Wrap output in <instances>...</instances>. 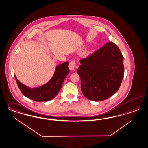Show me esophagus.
I'll use <instances>...</instances> for the list:
<instances>
[{
    "instance_id": "1",
    "label": "esophagus",
    "mask_w": 148,
    "mask_h": 148,
    "mask_svg": "<svg viewBox=\"0 0 148 148\" xmlns=\"http://www.w3.org/2000/svg\"><path fill=\"white\" fill-rule=\"evenodd\" d=\"M76 65V62L75 61H71L70 62L69 64V68L70 70H73L75 69V67Z\"/></svg>"
}]
</instances>
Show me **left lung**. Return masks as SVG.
I'll use <instances>...</instances> for the list:
<instances>
[{
    "label": "left lung",
    "mask_w": 148,
    "mask_h": 148,
    "mask_svg": "<svg viewBox=\"0 0 148 148\" xmlns=\"http://www.w3.org/2000/svg\"><path fill=\"white\" fill-rule=\"evenodd\" d=\"M80 62L77 72L86 98L105 100L118 90L124 77V57L115 43L105 44Z\"/></svg>",
    "instance_id": "8db88e82"
}]
</instances>
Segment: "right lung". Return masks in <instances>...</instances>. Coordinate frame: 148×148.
<instances>
[{"label":"right lung","instance_id":"1","mask_svg":"<svg viewBox=\"0 0 148 148\" xmlns=\"http://www.w3.org/2000/svg\"><path fill=\"white\" fill-rule=\"evenodd\" d=\"M69 62L62 63L56 67L52 78L47 83L38 88H30L18 80L14 75L16 81L22 93L29 99L38 102H45L53 99L60 90L64 81L69 73Z\"/></svg>","mask_w":148,"mask_h":148}]
</instances>
